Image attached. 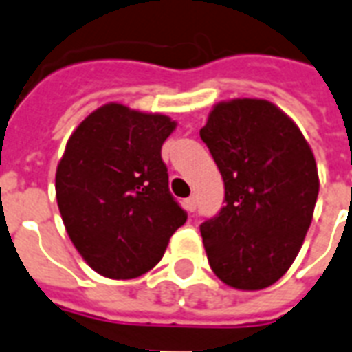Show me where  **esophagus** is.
Returning <instances> with one entry per match:
<instances>
[{
    "mask_svg": "<svg viewBox=\"0 0 352 352\" xmlns=\"http://www.w3.org/2000/svg\"><path fill=\"white\" fill-rule=\"evenodd\" d=\"M184 208H186V211H195V208H197V202H195V197H188V199H186L184 201Z\"/></svg>",
    "mask_w": 352,
    "mask_h": 352,
    "instance_id": "obj_1",
    "label": "esophagus"
}]
</instances>
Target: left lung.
Wrapping results in <instances>:
<instances>
[{
  "instance_id": "1",
  "label": "left lung",
  "mask_w": 352,
  "mask_h": 352,
  "mask_svg": "<svg viewBox=\"0 0 352 352\" xmlns=\"http://www.w3.org/2000/svg\"><path fill=\"white\" fill-rule=\"evenodd\" d=\"M201 139L224 181L226 206L201 224L211 270L242 291L270 287L304 244L318 170L295 122L264 99L213 107Z\"/></svg>"
}]
</instances>
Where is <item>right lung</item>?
I'll use <instances>...</instances> for the list:
<instances>
[{"label": "right lung", "instance_id": "add662e5", "mask_svg": "<svg viewBox=\"0 0 352 352\" xmlns=\"http://www.w3.org/2000/svg\"><path fill=\"white\" fill-rule=\"evenodd\" d=\"M162 113L110 102L76 128L57 164L67 233L107 278H135L162 258L188 215L168 188L161 148L175 130Z\"/></svg>", "mask_w": 352, "mask_h": 352}]
</instances>
